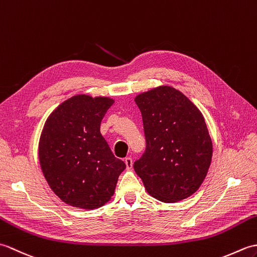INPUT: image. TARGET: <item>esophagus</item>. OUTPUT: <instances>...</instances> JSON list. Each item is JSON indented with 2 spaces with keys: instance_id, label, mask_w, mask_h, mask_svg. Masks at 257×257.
<instances>
[{
  "instance_id": "34e87169",
  "label": "esophagus",
  "mask_w": 257,
  "mask_h": 257,
  "mask_svg": "<svg viewBox=\"0 0 257 257\" xmlns=\"http://www.w3.org/2000/svg\"><path fill=\"white\" fill-rule=\"evenodd\" d=\"M124 163H125V168L130 170V169H133V159L130 157L124 158Z\"/></svg>"
}]
</instances>
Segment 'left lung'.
Wrapping results in <instances>:
<instances>
[{
	"label": "left lung",
	"instance_id": "1",
	"mask_svg": "<svg viewBox=\"0 0 257 257\" xmlns=\"http://www.w3.org/2000/svg\"><path fill=\"white\" fill-rule=\"evenodd\" d=\"M143 114L146 151L134 163L151 196L165 203L189 198L204 181L212 140L203 114L181 91L159 86L136 96Z\"/></svg>",
	"mask_w": 257,
	"mask_h": 257
}]
</instances>
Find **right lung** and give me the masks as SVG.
<instances>
[{
    "label": "right lung",
    "mask_w": 257,
    "mask_h": 257,
    "mask_svg": "<svg viewBox=\"0 0 257 257\" xmlns=\"http://www.w3.org/2000/svg\"><path fill=\"white\" fill-rule=\"evenodd\" d=\"M113 99L76 95L62 102L43 128L38 158L53 192L68 205L94 210L114 193L124 162L113 156L100 122Z\"/></svg>",
    "instance_id": "right-lung-1"
}]
</instances>
